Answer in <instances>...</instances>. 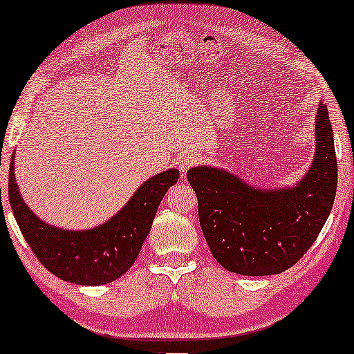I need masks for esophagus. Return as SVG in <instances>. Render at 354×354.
Returning <instances> with one entry per match:
<instances>
[{"instance_id": "34e87169", "label": "esophagus", "mask_w": 354, "mask_h": 354, "mask_svg": "<svg viewBox=\"0 0 354 354\" xmlns=\"http://www.w3.org/2000/svg\"><path fill=\"white\" fill-rule=\"evenodd\" d=\"M198 159L193 156V154H187V156H182L180 161H178V169H180L182 176H185L187 171L196 164Z\"/></svg>"}]
</instances>
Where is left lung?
<instances>
[{"label":"left lung","instance_id":"left-lung-1","mask_svg":"<svg viewBox=\"0 0 354 354\" xmlns=\"http://www.w3.org/2000/svg\"><path fill=\"white\" fill-rule=\"evenodd\" d=\"M314 130V159L293 187H254L214 166L187 172L198 198L203 235L217 263L229 272L280 274L297 264L316 241L337 192L335 145L322 103Z\"/></svg>","mask_w":354,"mask_h":354}]
</instances>
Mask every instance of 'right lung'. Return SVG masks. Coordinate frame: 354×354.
Returning <instances> with one entry per match:
<instances>
[{
    "instance_id": "add662e5",
    "label": "right lung",
    "mask_w": 354,
    "mask_h": 354,
    "mask_svg": "<svg viewBox=\"0 0 354 354\" xmlns=\"http://www.w3.org/2000/svg\"><path fill=\"white\" fill-rule=\"evenodd\" d=\"M177 169L159 172L137 188L122 209L93 229L67 230L41 221L22 200L9 166V203L19 229L38 261L66 282L103 285L132 268L147 239L159 203L178 180Z\"/></svg>"
}]
</instances>
